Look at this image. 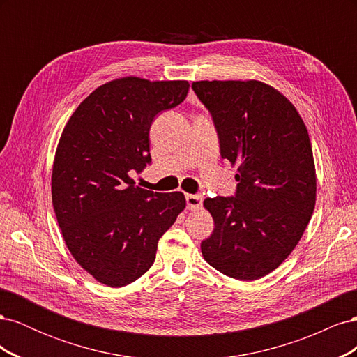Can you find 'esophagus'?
I'll use <instances>...</instances> for the list:
<instances>
[{
  "mask_svg": "<svg viewBox=\"0 0 357 357\" xmlns=\"http://www.w3.org/2000/svg\"><path fill=\"white\" fill-rule=\"evenodd\" d=\"M202 195H186V204L189 210H197L202 204Z\"/></svg>",
  "mask_w": 357,
  "mask_h": 357,
  "instance_id": "obj_1",
  "label": "esophagus"
}]
</instances>
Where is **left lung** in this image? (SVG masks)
Listing matches in <instances>:
<instances>
[{
	"label": "left lung",
	"instance_id": "left-lung-1",
	"mask_svg": "<svg viewBox=\"0 0 357 357\" xmlns=\"http://www.w3.org/2000/svg\"><path fill=\"white\" fill-rule=\"evenodd\" d=\"M220 155L236 167V195L204 199L214 231L201 243L222 274L253 282L282 265L316 205V167L307 126L286 96L259 80H199Z\"/></svg>",
	"mask_w": 357,
	"mask_h": 357
}]
</instances>
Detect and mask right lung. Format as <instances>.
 <instances>
[{
    "instance_id": "1",
    "label": "right lung",
    "mask_w": 357,
    "mask_h": 357,
    "mask_svg": "<svg viewBox=\"0 0 357 357\" xmlns=\"http://www.w3.org/2000/svg\"><path fill=\"white\" fill-rule=\"evenodd\" d=\"M186 80L135 75L98 86L61 134L52 202L71 256L96 282L122 287L153 265L158 241L186 208L181 192L134 186L150 160L155 116L186 98Z\"/></svg>"
}]
</instances>
